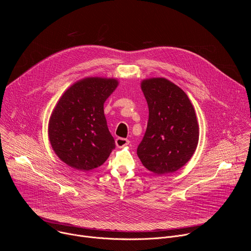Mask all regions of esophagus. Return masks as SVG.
Masks as SVG:
<instances>
[{"label":"esophagus","mask_w":251,"mask_h":251,"mask_svg":"<svg viewBox=\"0 0 251 251\" xmlns=\"http://www.w3.org/2000/svg\"><path fill=\"white\" fill-rule=\"evenodd\" d=\"M130 141L128 139H125V138H117L115 140V144L118 148H122V147H125L127 145H129Z\"/></svg>","instance_id":"esophagus-1"}]
</instances>
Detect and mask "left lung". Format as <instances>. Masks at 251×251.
I'll return each mask as SVG.
<instances>
[{"label":"left lung","mask_w":251,"mask_h":251,"mask_svg":"<svg viewBox=\"0 0 251 251\" xmlns=\"http://www.w3.org/2000/svg\"><path fill=\"white\" fill-rule=\"evenodd\" d=\"M148 103L149 120L137 155L143 166L157 175L181 169L199 143V124L188 95L172 81L149 78L141 82Z\"/></svg>","instance_id":"obj_1"}]
</instances>
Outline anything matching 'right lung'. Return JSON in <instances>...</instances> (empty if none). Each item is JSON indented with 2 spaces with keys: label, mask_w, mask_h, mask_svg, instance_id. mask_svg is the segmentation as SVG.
Returning <instances> with one entry per match:
<instances>
[{
  "label": "right lung",
  "mask_w": 251,
  "mask_h": 251,
  "mask_svg": "<svg viewBox=\"0 0 251 251\" xmlns=\"http://www.w3.org/2000/svg\"><path fill=\"white\" fill-rule=\"evenodd\" d=\"M118 86L115 78L86 77L59 98L49 122V138L57 157L69 167H100L115 148L107 127L104 102Z\"/></svg>",
  "instance_id": "obj_1"
}]
</instances>
